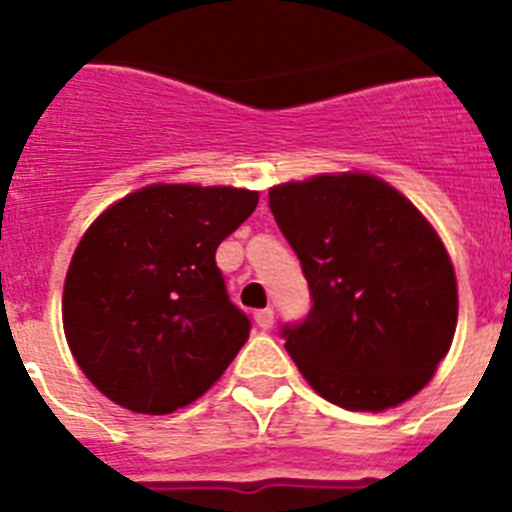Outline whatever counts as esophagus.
<instances>
[{
    "mask_svg": "<svg viewBox=\"0 0 512 512\" xmlns=\"http://www.w3.org/2000/svg\"><path fill=\"white\" fill-rule=\"evenodd\" d=\"M256 325H259L261 330H269L271 325H274V310H271V307H266V310L256 312Z\"/></svg>",
    "mask_w": 512,
    "mask_h": 512,
    "instance_id": "esophagus-1",
    "label": "esophagus"
}]
</instances>
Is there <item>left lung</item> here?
Segmentation results:
<instances>
[{
  "mask_svg": "<svg viewBox=\"0 0 512 512\" xmlns=\"http://www.w3.org/2000/svg\"><path fill=\"white\" fill-rule=\"evenodd\" d=\"M269 207L310 284L307 320L282 330L307 384L338 408L369 413L418 395L459 318L454 264L436 228L364 171L277 184Z\"/></svg>",
  "mask_w": 512,
  "mask_h": 512,
  "instance_id": "left-lung-1",
  "label": "left lung"
}]
</instances>
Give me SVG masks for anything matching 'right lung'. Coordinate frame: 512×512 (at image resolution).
Instances as JSON below:
<instances>
[{
  "label": "right lung",
  "mask_w": 512,
  "mask_h": 512,
  "mask_svg": "<svg viewBox=\"0 0 512 512\" xmlns=\"http://www.w3.org/2000/svg\"><path fill=\"white\" fill-rule=\"evenodd\" d=\"M259 192L148 184L81 235L63 282V333L89 382L133 413L166 415L205 395L248 341L217 246Z\"/></svg>",
  "instance_id": "1"
}]
</instances>
